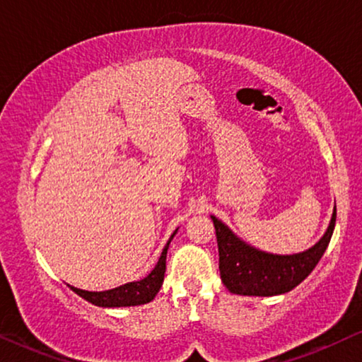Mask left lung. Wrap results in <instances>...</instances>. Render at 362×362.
Here are the masks:
<instances>
[{
  "label": "left lung",
  "mask_w": 362,
  "mask_h": 362,
  "mask_svg": "<svg viewBox=\"0 0 362 362\" xmlns=\"http://www.w3.org/2000/svg\"><path fill=\"white\" fill-rule=\"evenodd\" d=\"M219 247L221 280L230 293L274 296L293 290L323 257L336 224V206L323 237L308 250L291 255L269 254L237 237L224 222L211 216Z\"/></svg>",
  "instance_id": "8db88e82"
}]
</instances>
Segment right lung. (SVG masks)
<instances>
[{
  "instance_id": "right-lung-1",
  "label": "right lung",
  "mask_w": 362,
  "mask_h": 362,
  "mask_svg": "<svg viewBox=\"0 0 362 362\" xmlns=\"http://www.w3.org/2000/svg\"><path fill=\"white\" fill-rule=\"evenodd\" d=\"M177 229L173 232L170 240L166 242L165 249L161 252V257L158 259V264L155 265L150 274L145 279L130 281V284L120 285L117 288L105 290V291H87L71 286L72 291H76L78 296H82L83 300H87L88 303L103 306V308H118V306H136V305H145L155 298L158 291H160L163 280H165V272H166V254L168 247H170L173 237L176 235Z\"/></svg>"
}]
</instances>
